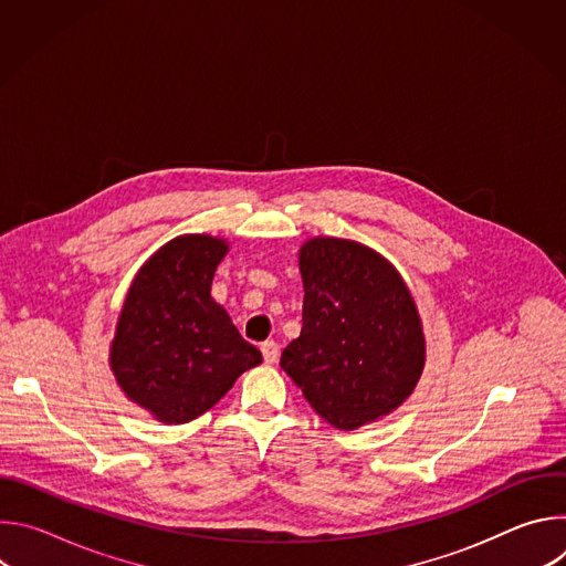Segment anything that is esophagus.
Instances as JSON below:
<instances>
[{
    "instance_id": "esophagus-1",
    "label": "esophagus",
    "mask_w": 566,
    "mask_h": 566,
    "mask_svg": "<svg viewBox=\"0 0 566 566\" xmlns=\"http://www.w3.org/2000/svg\"><path fill=\"white\" fill-rule=\"evenodd\" d=\"M262 356H264V363H269V365H273L275 360H277V356H280V347H277V343H273V340H266V343H262Z\"/></svg>"
}]
</instances>
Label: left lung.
<instances>
[{
  "instance_id": "1",
  "label": "left lung",
  "mask_w": 566,
  "mask_h": 566,
  "mask_svg": "<svg viewBox=\"0 0 566 566\" xmlns=\"http://www.w3.org/2000/svg\"><path fill=\"white\" fill-rule=\"evenodd\" d=\"M302 332L282 369L311 408L340 430L396 410L423 369L415 300L396 269L347 239H311L300 251Z\"/></svg>"
}]
</instances>
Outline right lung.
Here are the masks:
<instances>
[{
  "label": "right lung",
  "instance_id": "1",
  "mask_svg": "<svg viewBox=\"0 0 566 566\" xmlns=\"http://www.w3.org/2000/svg\"><path fill=\"white\" fill-rule=\"evenodd\" d=\"M226 251V241L206 234L172 239L143 264L123 304L112 369L125 394L164 423L197 419L262 363L210 297Z\"/></svg>",
  "mask_w": 566,
  "mask_h": 566
}]
</instances>
